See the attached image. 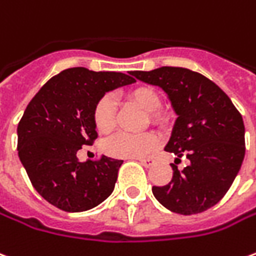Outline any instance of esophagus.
<instances>
[{"label": "esophagus", "mask_w": 256, "mask_h": 256, "mask_svg": "<svg viewBox=\"0 0 256 256\" xmlns=\"http://www.w3.org/2000/svg\"><path fill=\"white\" fill-rule=\"evenodd\" d=\"M137 160H138L142 166H146V168H150V166H152L154 164H155V160L150 158H140V159H137Z\"/></svg>", "instance_id": "34e87169"}]
</instances>
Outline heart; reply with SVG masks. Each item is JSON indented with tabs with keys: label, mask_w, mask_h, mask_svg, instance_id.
Here are the masks:
<instances>
[{
	"label": "heart",
	"mask_w": 256,
	"mask_h": 256,
	"mask_svg": "<svg viewBox=\"0 0 256 256\" xmlns=\"http://www.w3.org/2000/svg\"><path fill=\"white\" fill-rule=\"evenodd\" d=\"M128 100L146 114H151L152 119H156V112L160 106V100L156 91L150 87H138L128 94ZM96 126L101 133H110L116 123L115 102L112 98L104 97L98 101L94 110ZM158 146V138L152 134H130L118 133L105 142V151L112 156L122 158H140Z\"/></svg>",
	"instance_id": "heart-1"
}]
</instances>
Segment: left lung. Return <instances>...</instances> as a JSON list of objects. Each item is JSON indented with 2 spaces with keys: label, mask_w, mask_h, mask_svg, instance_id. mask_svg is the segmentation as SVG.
Returning <instances> with one entry per match:
<instances>
[{
  "label": "left lung",
  "mask_w": 256,
  "mask_h": 256,
  "mask_svg": "<svg viewBox=\"0 0 256 256\" xmlns=\"http://www.w3.org/2000/svg\"><path fill=\"white\" fill-rule=\"evenodd\" d=\"M132 74L165 91L178 116L165 151L190 160L183 170L172 165L170 183L154 186V196L180 215L212 208L228 192L244 160L242 116L226 92L201 73L162 66Z\"/></svg>",
  "instance_id": "obj_1"
}]
</instances>
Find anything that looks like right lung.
<instances>
[{
  "instance_id": "obj_1",
  "label": "right lung",
  "mask_w": 256,
  "mask_h": 256,
  "mask_svg": "<svg viewBox=\"0 0 256 256\" xmlns=\"http://www.w3.org/2000/svg\"><path fill=\"white\" fill-rule=\"evenodd\" d=\"M134 82L124 73L70 68L50 78L28 102L18 124V152L33 187L51 205L83 212L112 194L123 160L104 155L82 162L78 151L97 138L98 101Z\"/></svg>"
}]
</instances>
